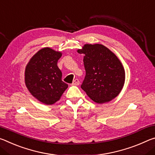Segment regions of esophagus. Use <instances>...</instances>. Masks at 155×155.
<instances>
[{"label": "esophagus", "mask_w": 155, "mask_h": 155, "mask_svg": "<svg viewBox=\"0 0 155 155\" xmlns=\"http://www.w3.org/2000/svg\"><path fill=\"white\" fill-rule=\"evenodd\" d=\"M80 84V81L78 80V79H75L73 81V83H72V85L73 86H78Z\"/></svg>", "instance_id": "34e87169"}]
</instances>
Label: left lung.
<instances>
[{
	"label": "left lung",
	"mask_w": 155,
	"mask_h": 155,
	"mask_svg": "<svg viewBox=\"0 0 155 155\" xmlns=\"http://www.w3.org/2000/svg\"><path fill=\"white\" fill-rule=\"evenodd\" d=\"M78 52L85 55L83 61L86 76L81 88L97 104L115 98L125 82V70L120 59L100 44H85Z\"/></svg>",
	"instance_id": "1"
}]
</instances>
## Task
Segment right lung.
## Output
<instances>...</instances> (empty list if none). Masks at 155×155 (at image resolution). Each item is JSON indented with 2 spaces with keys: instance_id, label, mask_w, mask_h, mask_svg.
Masks as SVG:
<instances>
[{
  "instance_id": "right-lung-1",
  "label": "right lung",
  "mask_w": 155,
  "mask_h": 155,
  "mask_svg": "<svg viewBox=\"0 0 155 155\" xmlns=\"http://www.w3.org/2000/svg\"><path fill=\"white\" fill-rule=\"evenodd\" d=\"M62 53L45 47L33 55L25 67V82L28 91L38 100L51 105L60 100L68 84L62 82L57 63Z\"/></svg>"
}]
</instances>
